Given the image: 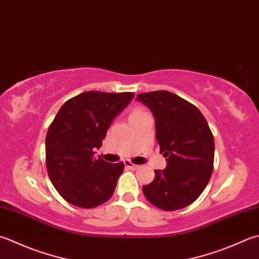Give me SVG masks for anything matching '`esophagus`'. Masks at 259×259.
<instances>
[{
	"label": "esophagus",
	"instance_id": "esophagus-1",
	"mask_svg": "<svg viewBox=\"0 0 259 259\" xmlns=\"http://www.w3.org/2000/svg\"><path fill=\"white\" fill-rule=\"evenodd\" d=\"M125 165H126V167H127V168H130V169H134V170L140 168V165H139V164H134L133 162H131L130 160H126V161H125Z\"/></svg>",
	"mask_w": 259,
	"mask_h": 259
}]
</instances>
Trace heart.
<instances>
[{
  "mask_svg": "<svg viewBox=\"0 0 259 259\" xmlns=\"http://www.w3.org/2000/svg\"><path fill=\"white\" fill-rule=\"evenodd\" d=\"M138 113H142V111H141V110H135V111H133V113H132V114H138Z\"/></svg>",
  "mask_w": 259,
  "mask_h": 259,
  "instance_id": "1",
  "label": "heart"
}]
</instances>
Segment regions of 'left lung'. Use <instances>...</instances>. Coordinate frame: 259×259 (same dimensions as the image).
<instances>
[{
  "label": "left lung",
  "mask_w": 259,
  "mask_h": 259,
  "mask_svg": "<svg viewBox=\"0 0 259 259\" xmlns=\"http://www.w3.org/2000/svg\"><path fill=\"white\" fill-rule=\"evenodd\" d=\"M155 118V138L167 167L154 170L153 182L143 186L145 198L164 211L190 205L205 189L213 172L214 138L197 107L171 92L138 95Z\"/></svg>",
  "instance_id": "left-lung-1"
}]
</instances>
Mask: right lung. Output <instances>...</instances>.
<instances>
[{
    "mask_svg": "<svg viewBox=\"0 0 259 259\" xmlns=\"http://www.w3.org/2000/svg\"><path fill=\"white\" fill-rule=\"evenodd\" d=\"M133 92L85 91L58 110L46 135V167L58 194L73 205L92 208L113 196L124 162L95 158L115 117Z\"/></svg>",
    "mask_w": 259,
    "mask_h": 259,
    "instance_id": "add662e5",
    "label": "right lung"
}]
</instances>
